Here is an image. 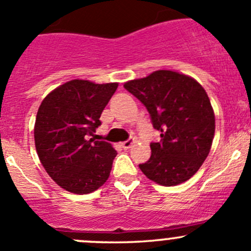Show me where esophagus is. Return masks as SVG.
I'll return each mask as SVG.
<instances>
[{
    "mask_svg": "<svg viewBox=\"0 0 251 251\" xmlns=\"http://www.w3.org/2000/svg\"><path fill=\"white\" fill-rule=\"evenodd\" d=\"M133 143H134V140H132V139L126 140V142L122 143V148H123V149H126V150L129 149V148L133 145Z\"/></svg>",
    "mask_w": 251,
    "mask_h": 251,
    "instance_id": "esophagus-1",
    "label": "esophagus"
}]
</instances>
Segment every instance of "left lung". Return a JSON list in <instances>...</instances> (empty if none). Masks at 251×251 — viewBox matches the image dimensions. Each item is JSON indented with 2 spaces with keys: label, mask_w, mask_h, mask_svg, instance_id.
Wrapping results in <instances>:
<instances>
[{
  "label": "left lung",
  "mask_w": 251,
  "mask_h": 251,
  "mask_svg": "<svg viewBox=\"0 0 251 251\" xmlns=\"http://www.w3.org/2000/svg\"><path fill=\"white\" fill-rule=\"evenodd\" d=\"M124 88L150 114L160 142L150 143L151 156L139 168L148 178L176 186L192 177L211 150L214 137L213 108L204 88L190 76L170 70L128 81Z\"/></svg>",
  "instance_id": "8db88e82"
}]
</instances>
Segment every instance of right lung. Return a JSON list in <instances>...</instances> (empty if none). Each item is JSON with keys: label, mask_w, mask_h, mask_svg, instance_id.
Listing matches in <instances>:
<instances>
[{"label": "right lung", "mask_w": 251, "mask_h": 251, "mask_svg": "<svg viewBox=\"0 0 251 251\" xmlns=\"http://www.w3.org/2000/svg\"><path fill=\"white\" fill-rule=\"evenodd\" d=\"M117 87L116 82L71 80L50 92L38 109V156L48 175L69 192H94L108 178L117 151L88 137L101 126L100 117Z\"/></svg>", "instance_id": "1"}]
</instances>
